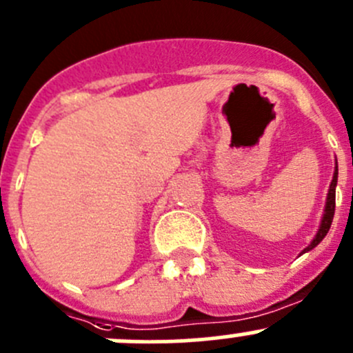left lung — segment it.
I'll return each mask as SVG.
<instances>
[{"label": "left lung", "mask_w": 353, "mask_h": 353, "mask_svg": "<svg viewBox=\"0 0 353 353\" xmlns=\"http://www.w3.org/2000/svg\"><path fill=\"white\" fill-rule=\"evenodd\" d=\"M336 181H338V163H336V166H334L333 180H331L330 190H327L326 205H324V214H323V219H321L319 230H317L316 236H314V240H312V242H310V245H307L305 249L302 250V254H305V252H309V250H312L314 247H316L317 243H319L321 240H323L324 236H326V233L330 232V226H331V223H333V216H334V197H336Z\"/></svg>", "instance_id": "8db88e82"}]
</instances>
